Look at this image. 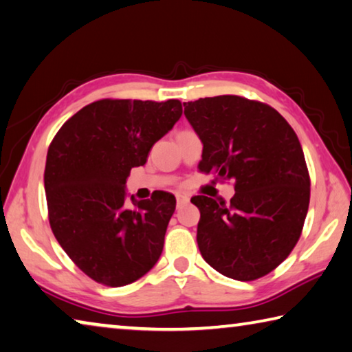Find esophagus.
Instances as JSON below:
<instances>
[{
  "mask_svg": "<svg viewBox=\"0 0 352 352\" xmlns=\"http://www.w3.org/2000/svg\"><path fill=\"white\" fill-rule=\"evenodd\" d=\"M189 203V197L188 195H177V208H182L183 204Z\"/></svg>",
  "mask_w": 352,
  "mask_h": 352,
  "instance_id": "34e87169",
  "label": "esophagus"
}]
</instances>
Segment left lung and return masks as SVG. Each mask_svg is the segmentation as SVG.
<instances>
[{
    "instance_id": "obj_1",
    "label": "left lung",
    "mask_w": 352,
    "mask_h": 352,
    "mask_svg": "<svg viewBox=\"0 0 352 352\" xmlns=\"http://www.w3.org/2000/svg\"><path fill=\"white\" fill-rule=\"evenodd\" d=\"M183 106L203 143L198 169L235 182L229 204L190 198L203 258L240 282L263 277L291 254L308 214L311 182L296 132L271 106L237 95Z\"/></svg>"
}]
</instances>
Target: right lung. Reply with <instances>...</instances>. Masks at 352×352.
Masks as SVG:
<instances>
[{
    "label": "right lung",
    "mask_w": 352,
    "mask_h": 352,
    "mask_svg": "<svg viewBox=\"0 0 352 352\" xmlns=\"http://www.w3.org/2000/svg\"><path fill=\"white\" fill-rule=\"evenodd\" d=\"M182 113L178 100H100L70 117L50 143L44 170L50 228L95 282L129 285L162 255L175 197L131 195V208L126 180Z\"/></svg>",
    "instance_id": "right-lung-1"
}]
</instances>
